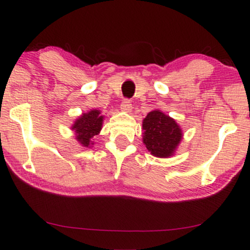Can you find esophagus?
<instances>
[{
  "mask_svg": "<svg viewBox=\"0 0 250 250\" xmlns=\"http://www.w3.org/2000/svg\"><path fill=\"white\" fill-rule=\"evenodd\" d=\"M131 108H132L131 102L129 101V99H125V101H123L122 104H121V109H122V111H125V112H130Z\"/></svg>",
  "mask_w": 250,
  "mask_h": 250,
  "instance_id": "34e87169",
  "label": "esophagus"
}]
</instances>
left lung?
I'll return each mask as SVG.
<instances>
[{
  "instance_id": "left-lung-1",
  "label": "left lung",
  "mask_w": 250,
  "mask_h": 250,
  "mask_svg": "<svg viewBox=\"0 0 250 250\" xmlns=\"http://www.w3.org/2000/svg\"><path fill=\"white\" fill-rule=\"evenodd\" d=\"M143 143L148 152L158 158L174 155L183 138L177 122L159 109L149 112L143 120Z\"/></svg>"
}]
</instances>
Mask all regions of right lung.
<instances>
[{"label": "right lung", "mask_w": 250, "mask_h": 250, "mask_svg": "<svg viewBox=\"0 0 250 250\" xmlns=\"http://www.w3.org/2000/svg\"><path fill=\"white\" fill-rule=\"evenodd\" d=\"M103 121H104V116L101 115L99 109H92L88 113H83L72 125V130L75 132L76 141L84 147H90L91 145H94L91 139L101 132Z\"/></svg>", "instance_id": "right-lung-1"}]
</instances>
